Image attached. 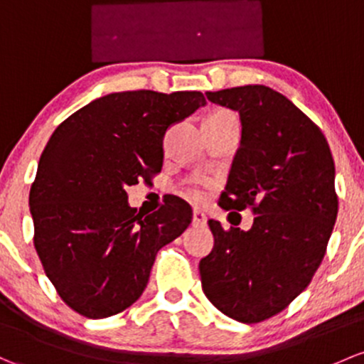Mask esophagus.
<instances>
[{"label":"esophagus","mask_w":364,"mask_h":364,"mask_svg":"<svg viewBox=\"0 0 364 364\" xmlns=\"http://www.w3.org/2000/svg\"><path fill=\"white\" fill-rule=\"evenodd\" d=\"M205 221H208L205 214L202 211H198V209H195V211H193V225H205Z\"/></svg>","instance_id":"1"}]
</instances>
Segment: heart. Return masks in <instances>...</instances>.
Here are the masks:
<instances>
[{"label": "heart", "mask_w": 364, "mask_h": 364, "mask_svg": "<svg viewBox=\"0 0 364 364\" xmlns=\"http://www.w3.org/2000/svg\"><path fill=\"white\" fill-rule=\"evenodd\" d=\"M220 113H228V112H216L213 114H220ZM185 193H186V197L192 198V200H195V202H200L202 198H204V188H202L200 183H193V185L186 186Z\"/></svg>", "instance_id": "obj_1"}]
</instances>
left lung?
Returning <instances> with one entry per match:
<instances>
[{
  "label": "left lung",
  "instance_id": "1",
  "mask_svg": "<svg viewBox=\"0 0 364 364\" xmlns=\"http://www.w3.org/2000/svg\"><path fill=\"white\" fill-rule=\"evenodd\" d=\"M205 95L242 122L220 205L251 209L255 223L244 232L208 221L214 246L198 263L202 289L225 316L262 323L284 311L323 262L338 213L333 156L321 129L269 87Z\"/></svg>",
  "mask_w": 364,
  "mask_h": 364
}]
</instances>
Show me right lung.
I'll use <instances>...</instances> for the list:
<instances>
[{
	"mask_svg": "<svg viewBox=\"0 0 364 364\" xmlns=\"http://www.w3.org/2000/svg\"><path fill=\"white\" fill-rule=\"evenodd\" d=\"M204 105L202 92H117L53 131L29 192L33 240L57 294L80 316L102 319L131 307L156 252L192 223L183 198L141 216L125 188L162 171L166 131Z\"/></svg>",
	"mask_w": 364,
	"mask_h": 364,
	"instance_id": "obj_1",
	"label": "right lung"
}]
</instances>
